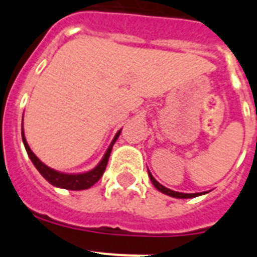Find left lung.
Wrapping results in <instances>:
<instances>
[{"instance_id":"left-lung-1","label":"left lung","mask_w":257,"mask_h":257,"mask_svg":"<svg viewBox=\"0 0 257 257\" xmlns=\"http://www.w3.org/2000/svg\"><path fill=\"white\" fill-rule=\"evenodd\" d=\"M149 178H151V181L153 183L154 187L157 188V189L160 190V192L165 193V194H167V196H171V197H175V198H194V197H198L201 196V194H203V193H180V192H174V190L169 189V188L163 187L162 184H160L158 181L156 180V179L152 176V174L149 172Z\"/></svg>"}]
</instances>
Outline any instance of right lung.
I'll use <instances>...</instances> for the list:
<instances>
[{
  "label": "right lung",
  "instance_id": "right-lung-1",
  "mask_svg": "<svg viewBox=\"0 0 257 257\" xmlns=\"http://www.w3.org/2000/svg\"><path fill=\"white\" fill-rule=\"evenodd\" d=\"M121 134V130L115 134V136L113 138L112 143L109 145V148L106 149L105 154H104L103 160L100 161V163L92 169L91 171L83 172V174H64V172H59L56 170L50 169L49 166L45 165L44 162H41L38 160L36 154L31 151L28 143L26 140V136H24V131L22 130V138L23 143H24V147H26V151L28 153L29 158L33 162V165L36 166V169L40 171V174L49 181L50 184H52L54 187L63 188V189H69V190H83L88 189L90 187H92L96 181H99V179L103 176L104 171H105L106 163H108L109 156H110V152H112L113 145H114L115 140L118 139V136Z\"/></svg>",
  "mask_w": 257,
  "mask_h": 257
}]
</instances>
